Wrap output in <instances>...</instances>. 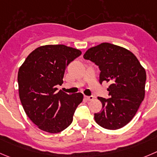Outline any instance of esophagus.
Segmentation results:
<instances>
[{
    "mask_svg": "<svg viewBox=\"0 0 157 157\" xmlns=\"http://www.w3.org/2000/svg\"><path fill=\"white\" fill-rule=\"evenodd\" d=\"M85 97H86V99L89 100V101H91V100H92L94 98L93 95H89V96H85Z\"/></svg>",
    "mask_w": 157,
    "mask_h": 157,
    "instance_id": "34e87169",
    "label": "esophagus"
}]
</instances>
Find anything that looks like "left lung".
Returning a JSON list of instances; mask_svg holds the SVG:
<instances>
[{"label": "left lung", "instance_id": "left-lung-1", "mask_svg": "<svg viewBox=\"0 0 157 157\" xmlns=\"http://www.w3.org/2000/svg\"><path fill=\"white\" fill-rule=\"evenodd\" d=\"M85 59L99 68V82H109L110 98L98 97L102 109L95 113V120L107 129H118L128 124L145 96L147 74L135 55L124 48L102 43L91 48Z\"/></svg>", "mask_w": 157, "mask_h": 157}]
</instances>
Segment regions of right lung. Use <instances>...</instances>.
Segmentation results:
<instances>
[{
  "mask_svg": "<svg viewBox=\"0 0 157 157\" xmlns=\"http://www.w3.org/2000/svg\"><path fill=\"white\" fill-rule=\"evenodd\" d=\"M81 54L63 44L41 46L28 55L19 68L21 102L28 118L41 130L57 133L72 122L83 95L67 94L56 86L63 83L67 66Z\"/></svg>",
  "mask_w": 157,
  "mask_h": 157,
  "instance_id": "right-lung-1",
  "label": "right lung"
}]
</instances>
